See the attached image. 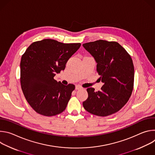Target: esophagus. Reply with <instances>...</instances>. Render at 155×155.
Here are the masks:
<instances>
[{
	"mask_svg": "<svg viewBox=\"0 0 155 155\" xmlns=\"http://www.w3.org/2000/svg\"><path fill=\"white\" fill-rule=\"evenodd\" d=\"M81 89H82V87H81L80 86L77 85V86H75V90H81Z\"/></svg>",
	"mask_w": 155,
	"mask_h": 155,
	"instance_id": "1",
	"label": "esophagus"
}]
</instances>
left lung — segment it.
I'll return each mask as SVG.
<instances>
[{
	"mask_svg": "<svg viewBox=\"0 0 155 155\" xmlns=\"http://www.w3.org/2000/svg\"><path fill=\"white\" fill-rule=\"evenodd\" d=\"M97 62V72L104 83L101 90L88 87L83 102L87 112L99 117L112 115L129 101L134 87V68L132 58L117 41L99 40L83 44Z\"/></svg>",
	"mask_w": 155,
	"mask_h": 155,
	"instance_id": "left-lung-1",
	"label": "left lung"
}]
</instances>
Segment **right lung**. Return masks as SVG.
Segmentation results:
<instances>
[{
  "label": "right lung",
  "instance_id": "1",
  "mask_svg": "<svg viewBox=\"0 0 155 155\" xmlns=\"http://www.w3.org/2000/svg\"><path fill=\"white\" fill-rule=\"evenodd\" d=\"M81 43H63L53 39L33 42L21 57L20 81L31 107L38 114L51 117L65 109L75 85L65 86L54 79L64 70Z\"/></svg>",
  "mask_w": 155,
  "mask_h": 155
}]
</instances>
